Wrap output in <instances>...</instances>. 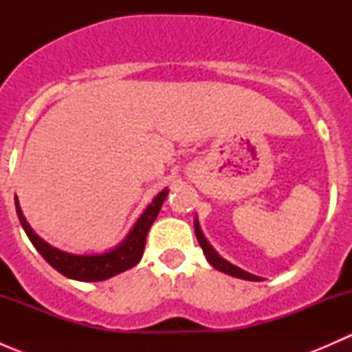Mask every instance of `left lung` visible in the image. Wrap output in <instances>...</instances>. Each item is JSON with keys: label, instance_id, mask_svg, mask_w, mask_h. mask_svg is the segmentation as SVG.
Wrapping results in <instances>:
<instances>
[{"label": "left lung", "instance_id": "1", "mask_svg": "<svg viewBox=\"0 0 352 352\" xmlns=\"http://www.w3.org/2000/svg\"><path fill=\"white\" fill-rule=\"evenodd\" d=\"M194 230H196L197 242H199V245H201V248H202V252H204L206 258H208L209 264H211L212 267L218 269V271H221V272H225V274L233 276V278L247 279V281H262V279L257 278V276L248 274V272L242 271V269H239V267H236V265L230 264L228 261H225V258L219 257V255L216 254L214 248H212L211 245L208 243V240H206L204 235H202L201 228H199V221H197V219H196V221H194Z\"/></svg>", "mask_w": 352, "mask_h": 352}]
</instances>
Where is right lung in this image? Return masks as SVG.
<instances>
[{
	"instance_id": "1",
	"label": "right lung",
	"mask_w": 352,
	"mask_h": 352,
	"mask_svg": "<svg viewBox=\"0 0 352 352\" xmlns=\"http://www.w3.org/2000/svg\"><path fill=\"white\" fill-rule=\"evenodd\" d=\"M166 194H168V190L165 189L153 199V202L148 206L146 211L141 214V218L138 219L134 228L131 230L129 235L126 236V240H124L119 247L107 252V254L100 255H73L51 247V245L45 243L41 236L35 235L34 230L30 228V225L25 221V216L22 209H20L19 199H15V206L16 214H19V219L20 223H22L25 233H27V236L30 239L32 245L37 248L38 254H41L56 271L61 272L66 278L76 279V281L91 283L104 281V279L120 274V272L134 267V265L141 261L144 245H146V235L148 232H150L156 216H158L160 209H162V204L163 201H165Z\"/></svg>"
}]
</instances>
